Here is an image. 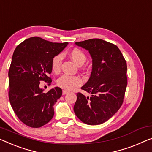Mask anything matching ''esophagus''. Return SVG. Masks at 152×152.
<instances>
[{
	"label": "esophagus",
	"mask_w": 152,
	"mask_h": 152,
	"mask_svg": "<svg viewBox=\"0 0 152 152\" xmlns=\"http://www.w3.org/2000/svg\"><path fill=\"white\" fill-rule=\"evenodd\" d=\"M67 93H69L68 91H67V90H63V95H65L66 94H67Z\"/></svg>",
	"instance_id": "esophagus-1"
}]
</instances>
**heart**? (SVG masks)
Returning <instances> with one entry per match:
<instances>
[{
    "label": "heart",
    "mask_w": 152,
    "mask_h": 152,
    "mask_svg": "<svg viewBox=\"0 0 152 152\" xmlns=\"http://www.w3.org/2000/svg\"><path fill=\"white\" fill-rule=\"evenodd\" d=\"M69 57L78 65H82L87 60V55L82 50L78 48H74L69 53ZM62 54H58L54 56L52 59L51 67L54 73L58 74L61 71L62 63ZM82 83V80L79 76L63 75L57 80L58 87L64 89H72L74 87H78Z\"/></svg>",
    "instance_id": "heart-1"
}]
</instances>
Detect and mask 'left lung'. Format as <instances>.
Masks as SVG:
<instances>
[{
  "label": "left lung",
  "mask_w": 152,
  "mask_h": 152,
  "mask_svg": "<svg viewBox=\"0 0 152 152\" xmlns=\"http://www.w3.org/2000/svg\"><path fill=\"white\" fill-rule=\"evenodd\" d=\"M89 50L93 67L88 82L81 88L91 94L85 97L77 93L74 110L88 125H99L112 117L124 102L127 87V64L116 45L100 39L76 42Z\"/></svg>",
  "instance_id": "obj_1"
}]
</instances>
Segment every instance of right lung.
I'll list each match as a JSON object with an SVG mask.
<instances>
[{
	"mask_svg": "<svg viewBox=\"0 0 152 152\" xmlns=\"http://www.w3.org/2000/svg\"><path fill=\"white\" fill-rule=\"evenodd\" d=\"M67 43H54L39 37L26 39L15 49L9 69V98L20 121L31 128H40L54 116L53 106L62 96L55 87L46 93L40 81L50 85L51 62Z\"/></svg>",
	"mask_w": 152,
	"mask_h": 152,
	"instance_id": "1",
	"label": "right lung"
}]
</instances>
